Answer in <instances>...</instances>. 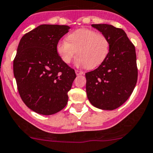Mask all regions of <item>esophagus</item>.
<instances>
[{"label": "esophagus", "mask_w": 153, "mask_h": 153, "mask_svg": "<svg viewBox=\"0 0 153 153\" xmlns=\"http://www.w3.org/2000/svg\"><path fill=\"white\" fill-rule=\"evenodd\" d=\"M75 73H76L77 75H83L84 72L82 71H79V70H75Z\"/></svg>", "instance_id": "1"}]
</instances>
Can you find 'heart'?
Instances as JSON below:
<instances>
[{
	"label": "heart",
	"instance_id": "1",
	"mask_svg": "<svg viewBox=\"0 0 153 153\" xmlns=\"http://www.w3.org/2000/svg\"><path fill=\"white\" fill-rule=\"evenodd\" d=\"M56 51L63 62L68 64L75 56V65L94 68L107 59L110 52L109 39L105 35L88 29H79L61 39Z\"/></svg>",
	"mask_w": 153,
	"mask_h": 153
}]
</instances>
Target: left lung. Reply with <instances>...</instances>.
Returning <instances> with one entry per match:
<instances>
[{
	"mask_svg": "<svg viewBox=\"0 0 153 153\" xmlns=\"http://www.w3.org/2000/svg\"><path fill=\"white\" fill-rule=\"evenodd\" d=\"M108 38L110 52L99 67L85 74L89 101L101 110L112 111L126 101L137 82V55L122 29L109 24H92Z\"/></svg>",
	"mask_w": 153,
	"mask_h": 153,
	"instance_id": "obj_1",
	"label": "left lung"
}]
</instances>
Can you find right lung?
Listing matches in <instances>:
<instances>
[{
    "label": "right lung",
    "instance_id": "add662e5",
    "mask_svg": "<svg viewBox=\"0 0 153 153\" xmlns=\"http://www.w3.org/2000/svg\"><path fill=\"white\" fill-rule=\"evenodd\" d=\"M65 25L42 24L23 36L13 60V75L20 97L37 114L52 115L68 102V92L76 78L63 62L56 45L68 32Z\"/></svg>",
    "mask_w": 153,
    "mask_h": 153
}]
</instances>
